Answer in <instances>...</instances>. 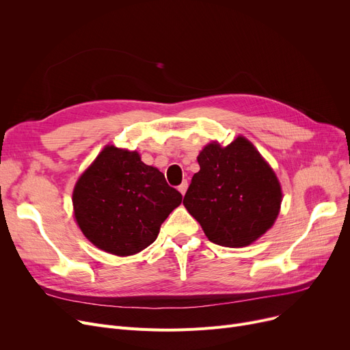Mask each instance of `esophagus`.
Listing matches in <instances>:
<instances>
[{
  "label": "esophagus",
  "instance_id": "34e87169",
  "mask_svg": "<svg viewBox=\"0 0 350 350\" xmlns=\"http://www.w3.org/2000/svg\"><path fill=\"white\" fill-rule=\"evenodd\" d=\"M187 187H189V183H187V181H183L181 185L178 186V191H180L183 196H185L186 191H187Z\"/></svg>",
  "mask_w": 350,
  "mask_h": 350
}]
</instances>
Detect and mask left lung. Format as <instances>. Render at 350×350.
Here are the masks:
<instances>
[{"label": "left lung", "mask_w": 350, "mask_h": 350, "mask_svg": "<svg viewBox=\"0 0 350 350\" xmlns=\"http://www.w3.org/2000/svg\"><path fill=\"white\" fill-rule=\"evenodd\" d=\"M197 161L200 172L193 176L183 204L211 243L245 247L272 227L281 207V186L245 137L227 147L210 143Z\"/></svg>", "instance_id": "1"}]
</instances>
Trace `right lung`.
Here are the masks:
<instances>
[{"label": "right lung", "instance_id": "1", "mask_svg": "<svg viewBox=\"0 0 350 350\" xmlns=\"http://www.w3.org/2000/svg\"><path fill=\"white\" fill-rule=\"evenodd\" d=\"M183 196L137 152L106 146L78 180L73 210L79 228L98 248L133 255L149 247Z\"/></svg>", "mask_w": 350, "mask_h": 350}]
</instances>
